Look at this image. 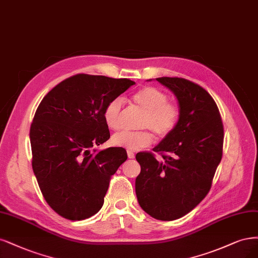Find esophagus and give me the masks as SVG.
Segmentation results:
<instances>
[{"mask_svg": "<svg viewBox=\"0 0 258 258\" xmlns=\"http://www.w3.org/2000/svg\"><path fill=\"white\" fill-rule=\"evenodd\" d=\"M127 154H128V158H129V159H133V158L136 157L135 153H133L132 150H127Z\"/></svg>", "mask_w": 258, "mask_h": 258, "instance_id": "obj_1", "label": "esophagus"}]
</instances>
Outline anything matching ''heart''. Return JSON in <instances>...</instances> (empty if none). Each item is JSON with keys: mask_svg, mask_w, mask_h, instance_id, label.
Wrapping results in <instances>:
<instances>
[{"mask_svg": "<svg viewBox=\"0 0 258 258\" xmlns=\"http://www.w3.org/2000/svg\"><path fill=\"white\" fill-rule=\"evenodd\" d=\"M132 103L144 112L139 122L142 129L152 130L159 139L166 138L175 130L180 119V108L168 101V96L163 91L154 86L141 88L132 96ZM123 100L116 97L106 103L103 118L110 129L117 130L121 126L123 113ZM153 137L147 130L120 131L111 138L114 146L137 150L150 145Z\"/></svg>", "mask_w": 258, "mask_h": 258, "instance_id": "1", "label": "heart"}]
</instances>
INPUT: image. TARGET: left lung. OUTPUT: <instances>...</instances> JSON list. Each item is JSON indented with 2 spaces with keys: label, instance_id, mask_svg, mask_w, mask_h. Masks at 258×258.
I'll list each match as a JSON object with an SVG mask.
<instances>
[{
  "label": "left lung",
  "instance_id": "obj_1",
  "mask_svg": "<svg viewBox=\"0 0 258 258\" xmlns=\"http://www.w3.org/2000/svg\"><path fill=\"white\" fill-rule=\"evenodd\" d=\"M175 94L178 125L153 150L138 153L136 179L140 206L157 220L173 221L190 212L208 194L223 155L224 129L217 103L199 84L183 78L156 79Z\"/></svg>",
  "mask_w": 258,
  "mask_h": 258
}]
</instances>
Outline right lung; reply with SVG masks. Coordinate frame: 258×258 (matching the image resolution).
I'll list each match as a JSON object with an SVG mask.
<instances>
[{
  "instance_id": "obj_1",
  "label": "right lung",
  "mask_w": 258,
  "mask_h": 258,
  "mask_svg": "<svg viewBox=\"0 0 258 258\" xmlns=\"http://www.w3.org/2000/svg\"><path fill=\"white\" fill-rule=\"evenodd\" d=\"M135 84L129 79L79 74L43 97L30 129L32 166L57 215L80 221L98 212L112 175L127 160L122 147L96 152L110 139L106 103Z\"/></svg>"
}]
</instances>
